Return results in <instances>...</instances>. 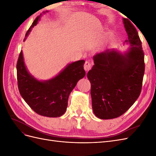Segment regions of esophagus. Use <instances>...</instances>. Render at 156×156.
I'll return each instance as SVG.
<instances>
[{
  "label": "esophagus",
  "mask_w": 156,
  "mask_h": 156,
  "mask_svg": "<svg viewBox=\"0 0 156 156\" xmlns=\"http://www.w3.org/2000/svg\"><path fill=\"white\" fill-rule=\"evenodd\" d=\"M84 70L86 71V72H88V71H89L90 69H91V64L87 61V62L84 63Z\"/></svg>",
  "instance_id": "obj_1"
}]
</instances>
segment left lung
Segmentation results:
<instances>
[{
	"mask_svg": "<svg viewBox=\"0 0 156 156\" xmlns=\"http://www.w3.org/2000/svg\"><path fill=\"white\" fill-rule=\"evenodd\" d=\"M129 47L122 52L107 49L93 56L94 65L87 77L91 84L92 105L100 119L123 115L139 98L144 73V53L135 27L123 18Z\"/></svg>",
	"mask_w": 156,
	"mask_h": 156,
	"instance_id": "1",
	"label": "left lung"
}]
</instances>
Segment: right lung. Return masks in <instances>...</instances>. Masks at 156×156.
Segmentation results:
<instances>
[{
	"instance_id": "obj_1",
	"label": "right lung",
	"mask_w": 156,
	"mask_h": 156,
	"mask_svg": "<svg viewBox=\"0 0 156 156\" xmlns=\"http://www.w3.org/2000/svg\"><path fill=\"white\" fill-rule=\"evenodd\" d=\"M46 12H48L43 13ZM41 16L40 14L32 23L24 41ZM84 62V60H80L69 63L55 77L43 81L36 79L29 72L21 51L17 63L18 88L21 96L37 114L47 117L61 116L66 111L71 92L79 80L85 76Z\"/></svg>"
}]
</instances>
